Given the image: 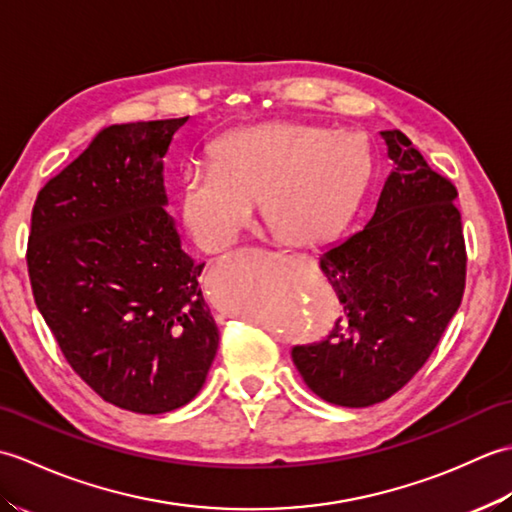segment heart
<instances>
[{"label":"heart","mask_w":512,"mask_h":512,"mask_svg":"<svg viewBox=\"0 0 512 512\" xmlns=\"http://www.w3.org/2000/svg\"><path fill=\"white\" fill-rule=\"evenodd\" d=\"M372 171V147L361 134L262 123L217 143L209 165L184 171L178 213L195 244L220 253L248 231L264 198L266 220L281 237L317 246L352 220Z\"/></svg>","instance_id":"b5f03b06"}]
</instances>
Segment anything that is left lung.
<instances>
[{"label": "left lung", "mask_w": 512, "mask_h": 512, "mask_svg": "<svg viewBox=\"0 0 512 512\" xmlns=\"http://www.w3.org/2000/svg\"><path fill=\"white\" fill-rule=\"evenodd\" d=\"M380 136L394 169L372 217L319 255L345 317L323 343L292 350L303 383L339 407L376 405L405 387L464 295L458 191L398 129Z\"/></svg>", "instance_id": "left-lung-1"}]
</instances>
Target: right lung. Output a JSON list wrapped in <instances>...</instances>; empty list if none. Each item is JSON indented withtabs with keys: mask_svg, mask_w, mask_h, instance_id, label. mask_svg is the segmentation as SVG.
<instances>
[{
	"mask_svg": "<svg viewBox=\"0 0 512 512\" xmlns=\"http://www.w3.org/2000/svg\"><path fill=\"white\" fill-rule=\"evenodd\" d=\"M189 116L112 125L37 195L28 242L35 303L72 369L134 413L202 389L217 325L198 264L167 213L165 162Z\"/></svg>",
	"mask_w": 512,
	"mask_h": 512,
	"instance_id": "right-lung-1",
	"label": "right lung"
}]
</instances>
